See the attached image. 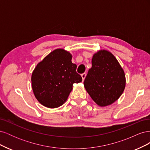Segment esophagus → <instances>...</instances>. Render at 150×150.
<instances>
[{"mask_svg": "<svg viewBox=\"0 0 150 150\" xmlns=\"http://www.w3.org/2000/svg\"><path fill=\"white\" fill-rule=\"evenodd\" d=\"M86 73H83L81 74V77H82V79H83V81L84 80L85 78H86Z\"/></svg>", "mask_w": 150, "mask_h": 150, "instance_id": "obj_1", "label": "esophagus"}]
</instances>
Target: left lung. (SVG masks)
<instances>
[{
	"instance_id": "left-lung-1",
	"label": "left lung",
	"mask_w": 150,
	"mask_h": 150,
	"mask_svg": "<svg viewBox=\"0 0 150 150\" xmlns=\"http://www.w3.org/2000/svg\"><path fill=\"white\" fill-rule=\"evenodd\" d=\"M91 63L92 67L84 81V88L98 106L111 105L124 91L125 72L115 56L107 50L95 53Z\"/></svg>"
}]
</instances>
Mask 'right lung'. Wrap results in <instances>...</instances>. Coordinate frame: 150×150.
Listing matches in <instances>:
<instances>
[{
  "label": "right lung",
  "mask_w": 150,
  "mask_h": 150,
  "mask_svg": "<svg viewBox=\"0 0 150 150\" xmlns=\"http://www.w3.org/2000/svg\"><path fill=\"white\" fill-rule=\"evenodd\" d=\"M72 54L64 49L49 53L35 67L31 76L32 88L37 100L49 108L62 106L67 99L74 83L82 81L71 61Z\"/></svg>",
  "instance_id": "obj_1"
}]
</instances>
